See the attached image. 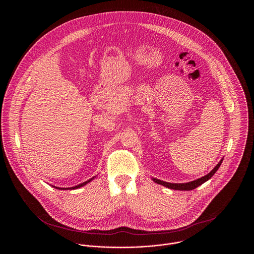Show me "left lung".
<instances>
[{
	"mask_svg": "<svg viewBox=\"0 0 254 254\" xmlns=\"http://www.w3.org/2000/svg\"><path fill=\"white\" fill-rule=\"evenodd\" d=\"M223 159H221L219 162H218L217 165L208 173L206 174L205 176L201 177V178H198L194 181L188 182V183H168V182L161 181L159 179H156V178H151L152 181L156 184H159V185H162L168 189H171V190H193L195 188H197L198 186L202 185L203 183H205L206 181H208L218 170V168L220 167L221 163H222Z\"/></svg>",
	"mask_w": 254,
	"mask_h": 254,
	"instance_id": "1",
	"label": "left lung"
}]
</instances>
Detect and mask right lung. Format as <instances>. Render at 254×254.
Instances as JSON below:
<instances>
[{"label": "right lung", "mask_w": 254, "mask_h": 254, "mask_svg": "<svg viewBox=\"0 0 254 254\" xmlns=\"http://www.w3.org/2000/svg\"><path fill=\"white\" fill-rule=\"evenodd\" d=\"M95 178H96V176H94L93 178L89 179L88 181L84 182V183H82V184H79V185L74 186V187H71V188H59V187H55V186H52V187H54V188H56V189H59V190H75V189H79V188H81V187H83V186L87 185L88 183H90L92 180H94Z\"/></svg>", "instance_id": "right-lung-1"}]
</instances>
